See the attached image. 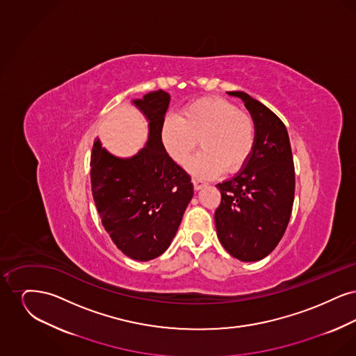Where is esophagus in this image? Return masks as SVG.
<instances>
[{
	"label": "esophagus",
	"mask_w": 356,
	"mask_h": 356,
	"mask_svg": "<svg viewBox=\"0 0 356 356\" xmlns=\"http://www.w3.org/2000/svg\"><path fill=\"white\" fill-rule=\"evenodd\" d=\"M192 183H193V186H195V189L196 191H200L203 186H205V183H203V181H200V180H192Z\"/></svg>",
	"instance_id": "obj_1"
}]
</instances>
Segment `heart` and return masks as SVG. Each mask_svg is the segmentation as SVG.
I'll list each match as a JSON object with an SVG mask.
<instances>
[{
  "label": "heart",
  "instance_id": "1",
  "mask_svg": "<svg viewBox=\"0 0 356 356\" xmlns=\"http://www.w3.org/2000/svg\"><path fill=\"white\" fill-rule=\"evenodd\" d=\"M161 143L170 159L186 165L197 141L203 151L189 164V170L203 179H212L224 170L236 173L247 164L254 151V120L220 97H202L186 104L177 118L164 120Z\"/></svg>",
  "mask_w": 356,
  "mask_h": 356
}]
</instances>
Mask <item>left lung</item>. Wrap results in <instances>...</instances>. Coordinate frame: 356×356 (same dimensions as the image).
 <instances>
[{
	"instance_id": "left-lung-1",
	"label": "left lung",
	"mask_w": 356,
	"mask_h": 356,
	"mask_svg": "<svg viewBox=\"0 0 356 356\" xmlns=\"http://www.w3.org/2000/svg\"><path fill=\"white\" fill-rule=\"evenodd\" d=\"M244 102L256 129L254 151L236 176L218 184L215 212L221 245L241 261L271 254L284 235L295 195V168L287 128L266 105L244 92H227Z\"/></svg>"
}]
</instances>
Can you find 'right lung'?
Segmentation results:
<instances>
[{
  "instance_id": "1",
  "label": "right lung",
  "mask_w": 356,
  "mask_h": 356,
  "mask_svg": "<svg viewBox=\"0 0 356 356\" xmlns=\"http://www.w3.org/2000/svg\"><path fill=\"white\" fill-rule=\"evenodd\" d=\"M170 102L161 89L132 100L148 121V140L135 156L118 157L99 138L92 149V195L102 225L120 251L138 261L168 250L193 196L191 176L161 143Z\"/></svg>"
}]
</instances>
